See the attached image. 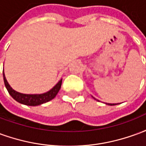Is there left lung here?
<instances>
[{"mask_svg": "<svg viewBox=\"0 0 146 146\" xmlns=\"http://www.w3.org/2000/svg\"><path fill=\"white\" fill-rule=\"evenodd\" d=\"M93 98H94V97H93ZM95 100H96V99H95ZM106 105H109V106H116V105H117V104H116V103H106Z\"/></svg>", "mask_w": 146, "mask_h": 146, "instance_id": "1", "label": "left lung"}]
</instances>
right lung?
Listing matches in <instances>:
<instances>
[{"instance_id":"1","label":"right lung","mask_w":146,"mask_h":146,"mask_svg":"<svg viewBox=\"0 0 146 146\" xmlns=\"http://www.w3.org/2000/svg\"><path fill=\"white\" fill-rule=\"evenodd\" d=\"M3 77H4L5 87L11 97L14 98L15 101H17L21 104L30 106H40V105L44 104V103H46V102L52 100L57 95L58 92H59L61 85H62V79H61L50 91L45 92V93L30 95V94H23V93L15 91L8 84V80L5 77L4 71H3Z\"/></svg>"}]
</instances>
